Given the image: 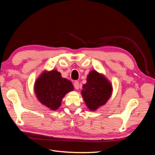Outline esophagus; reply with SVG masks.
<instances>
[{
  "label": "esophagus",
  "mask_w": 155,
  "mask_h": 155,
  "mask_svg": "<svg viewBox=\"0 0 155 155\" xmlns=\"http://www.w3.org/2000/svg\"><path fill=\"white\" fill-rule=\"evenodd\" d=\"M74 86L75 88L77 89V90H78L79 88V82L77 81H74Z\"/></svg>",
  "instance_id": "1"
}]
</instances>
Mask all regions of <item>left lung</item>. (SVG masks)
I'll return each instance as SVG.
<instances>
[{"mask_svg": "<svg viewBox=\"0 0 155 155\" xmlns=\"http://www.w3.org/2000/svg\"><path fill=\"white\" fill-rule=\"evenodd\" d=\"M87 81V83L83 85L81 94L88 109L95 110L105 105L109 99L112 88L110 82L96 71L89 73Z\"/></svg>", "mask_w": 155, "mask_h": 155, "instance_id": "left-lung-1", "label": "left lung"}]
</instances>
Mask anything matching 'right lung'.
I'll use <instances>...</instances> for the list:
<instances>
[{"label":"right lung","instance_id":"obj_1","mask_svg":"<svg viewBox=\"0 0 155 155\" xmlns=\"http://www.w3.org/2000/svg\"><path fill=\"white\" fill-rule=\"evenodd\" d=\"M72 83L63 78L57 70L45 72L35 83V93L42 104L52 110L58 109L62 99L68 92L74 90Z\"/></svg>","mask_w":155,"mask_h":155}]
</instances>
